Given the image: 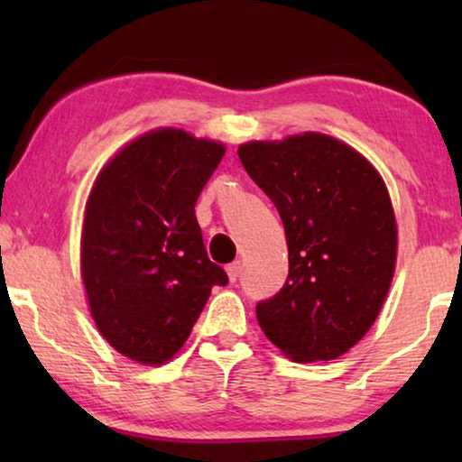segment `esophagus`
Returning a JSON list of instances; mask_svg holds the SVG:
<instances>
[{"mask_svg": "<svg viewBox=\"0 0 462 462\" xmlns=\"http://www.w3.org/2000/svg\"><path fill=\"white\" fill-rule=\"evenodd\" d=\"M226 275H229L231 282H237L239 275H242V263H239V261L231 263L229 267H226Z\"/></svg>", "mask_w": 462, "mask_h": 462, "instance_id": "34e87169", "label": "esophagus"}]
</instances>
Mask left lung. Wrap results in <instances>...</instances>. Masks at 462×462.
Listing matches in <instances>:
<instances>
[{
	"label": "left lung",
	"instance_id": "8db88e82",
	"mask_svg": "<svg viewBox=\"0 0 462 462\" xmlns=\"http://www.w3.org/2000/svg\"><path fill=\"white\" fill-rule=\"evenodd\" d=\"M280 212L288 280L256 305L264 337L294 362H330L362 340L395 269L387 187L349 144L318 132L237 149Z\"/></svg>",
	"mask_w": 462,
	"mask_h": 462
}]
</instances>
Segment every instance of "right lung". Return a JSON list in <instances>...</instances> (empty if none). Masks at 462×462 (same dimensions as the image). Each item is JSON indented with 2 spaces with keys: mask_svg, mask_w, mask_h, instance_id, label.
<instances>
[{
  "mask_svg": "<svg viewBox=\"0 0 462 462\" xmlns=\"http://www.w3.org/2000/svg\"><path fill=\"white\" fill-rule=\"evenodd\" d=\"M225 155L182 130L149 132L94 182L81 231L92 318L113 349L166 364L185 345L225 269L208 258L195 204Z\"/></svg>",
  "mask_w": 462,
  "mask_h": 462,
  "instance_id": "right-lung-1",
  "label": "right lung"
}]
</instances>
